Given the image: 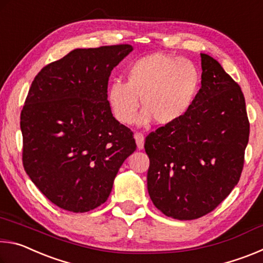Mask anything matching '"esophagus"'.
I'll return each mask as SVG.
<instances>
[{"instance_id":"esophagus-1","label":"esophagus","mask_w":263,"mask_h":263,"mask_svg":"<svg viewBox=\"0 0 263 263\" xmlns=\"http://www.w3.org/2000/svg\"><path fill=\"white\" fill-rule=\"evenodd\" d=\"M135 138H136V142H137L138 148H139V149L144 148V142H145L144 135H142L141 132H136L135 133Z\"/></svg>"}]
</instances>
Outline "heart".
Wrapping results in <instances>:
<instances>
[{
	"instance_id": "heart-1",
	"label": "heart",
	"mask_w": 263,
	"mask_h": 263,
	"mask_svg": "<svg viewBox=\"0 0 263 263\" xmlns=\"http://www.w3.org/2000/svg\"><path fill=\"white\" fill-rule=\"evenodd\" d=\"M199 74L190 61L155 53L128 65L126 82L114 80L108 88V102L119 123L135 122L141 97L139 123L155 119L160 125L177 121L190 108L197 94Z\"/></svg>"
}]
</instances>
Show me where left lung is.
Returning <instances> with one entry per match:
<instances>
[{"label":"left lung","instance_id":"left-lung-1","mask_svg":"<svg viewBox=\"0 0 263 263\" xmlns=\"http://www.w3.org/2000/svg\"><path fill=\"white\" fill-rule=\"evenodd\" d=\"M202 87L186 112L146 137L147 189L163 215H208L238 184L249 138L246 102L219 62L201 53Z\"/></svg>","mask_w":263,"mask_h":263}]
</instances>
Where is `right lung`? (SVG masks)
Instances as JSON below:
<instances>
[{"label": "right lung", "instance_id": "right-lung-1", "mask_svg": "<svg viewBox=\"0 0 263 263\" xmlns=\"http://www.w3.org/2000/svg\"><path fill=\"white\" fill-rule=\"evenodd\" d=\"M131 51L127 44L78 48L46 65L31 83L21 112L23 166L64 210L87 212L103 204L137 148L106 97L111 70Z\"/></svg>", "mask_w": 263, "mask_h": 263}]
</instances>
